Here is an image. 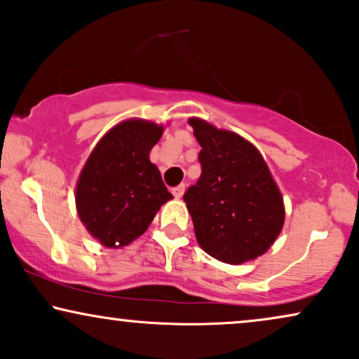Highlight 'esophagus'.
<instances>
[{"mask_svg": "<svg viewBox=\"0 0 359 359\" xmlns=\"http://www.w3.org/2000/svg\"><path fill=\"white\" fill-rule=\"evenodd\" d=\"M184 192H185V184H180V185H177V187L172 189V194H174L175 198L182 197Z\"/></svg>", "mask_w": 359, "mask_h": 359, "instance_id": "esophagus-1", "label": "esophagus"}]
</instances>
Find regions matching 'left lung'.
<instances>
[{
    "label": "left lung",
    "instance_id": "left-lung-1",
    "mask_svg": "<svg viewBox=\"0 0 359 359\" xmlns=\"http://www.w3.org/2000/svg\"><path fill=\"white\" fill-rule=\"evenodd\" d=\"M201 144V179L184 195L195 238L217 260L240 265L263 255L285 224L278 185L258 149L232 130L190 117Z\"/></svg>",
    "mask_w": 359,
    "mask_h": 359
}]
</instances>
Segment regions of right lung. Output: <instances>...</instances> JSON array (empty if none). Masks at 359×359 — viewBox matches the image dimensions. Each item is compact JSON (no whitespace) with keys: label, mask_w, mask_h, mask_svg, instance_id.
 Wrapping results in <instances>:
<instances>
[{"label":"right lung","mask_w":359,"mask_h":359,"mask_svg":"<svg viewBox=\"0 0 359 359\" xmlns=\"http://www.w3.org/2000/svg\"><path fill=\"white\" fill-rule=\"evenodd\" d=\"M164 126L127 119L93 149L76 184V208L86 230L107 248L139 238L172 194L149 158Z\"/></svg>","instance_id":"1"}]
</instances>
